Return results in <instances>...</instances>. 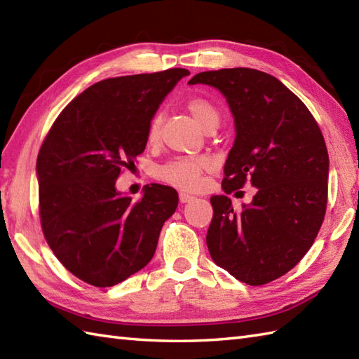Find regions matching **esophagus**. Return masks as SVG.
Listing matches in <instances>:
<instances>
[{
  "label": "esophagus",
  "mask_w": 359,
  "mask_h": 359,
  "mask_svg": "<svg viewBox=\"0 0 359 359\" xmlns=\"http://www.w3.org/2000/svg\"><path fill=\"white\" fill-rule=\"evenodd\" d=\"M194 199V197L191 196V194H187V193H179V201L182 202V203H188V202H191Z\"/></svg>",
  "instance_id": "esophagus-1"
}]
</instances>
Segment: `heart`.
I'll use <instances>...</instances> for the list:
<instances>
[{
    "label": "heart",
    "mask_w": 359,
    "mask_h": 359,
    "mask_svg": "<svg viewBox=\"0 0 359 359\" xmlns=\"http://www.w3.org/2000/svg\"><path fill=\"white\" fill-rule=\"evenodd\" d=\"M188 111L193 114L205 131L217 128L220 123V112L210 100L203 97H193L187 103ZM160 133V116L151 118L147 131L148 143H156ZM212 168L210 157H174L154 168V177L166 185L191 191L201 185V177L205 171Z\"/></svg>",
    "instance_id": "1"
}]
</instances>
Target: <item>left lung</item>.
Instances as JSON below:
<instances>
[{
    "label": "left lung",
    "instance_id": "obj_1",
    "mask_svg": "<svg viewBox=\"0 0 359 359\" xmlns=\"http://www.w3.org/2000/svg\"><path fill=\"white\" fill-rule=\"evenodd\" d=\"M188 83L216 88L234 117L224 191L247 182L256 188L241 211L230 197H211L210 255L241 282L269 284L306 256L323 225L329 154L321 129L307 106L270 74L233 67L201 72Z\"/></svg>",
    "mask_w": 359,
    "mask_h": 359
}]
</instances>
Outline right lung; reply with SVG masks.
Instances as JSON below:
<instances>
[{
  "mask_svg": "<svg viewBox=\"0 0 359 359\" xmlns=\"http://www.w3.org/2000/svg\"><path fill=\"white\" fill-rule=\"evenodd\" d=\"M187 75L174 67L98 81L46 135L36 158L43 233L65 269L86 284L112 287L142 270L177 208L171 187L147 185L133 202L116 180L144 151L151 118Z\"/></svg>",
  "mask_w": 359,
  "mask_h": 359,
  "instance_id": "1",
  "label": "right lung"
}]
</instances>
